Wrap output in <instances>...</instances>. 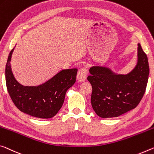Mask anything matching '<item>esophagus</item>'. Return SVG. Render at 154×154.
I'll use <instances>...</instances> for the list:
<instances>
[{
	"instance_id": "esophagus-1",
	"label": "esophagus",
	"mask_w": 154,
	"mask_h": 154,
	"mask_svg": "<svg viewBox=\"0 0 154 154\" xmlns=\"http://www.w3.org/2000/svg\"><path fill=\"white\" fill-rule=\"evenodd\" d=\"M88 75V71L86 67L82 66L78 70L77 79L80 82H84L86 79V77Z\"/></svg>"
}]
</instances>
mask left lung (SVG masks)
Listing matches in <instances>:
<instances>
[{
	"mask_svg": "<svg viewBox=\"0 0 154 154\" xmlns=\"http://www.w3.org/2000/svg\"><path fill=\"white\" fill-rule=\"evenodd\" d=\"M87 77L92 87L91 104L101 118L117 117L140 103L148 82L147 56L138 44V62L128 75H118L108 68L93 66Z\"/></svg>",
	"mask_w": 154,
	"mask_h": 154,
	"instance_id": "1",
	"label": "left lung"
}]
</instances>
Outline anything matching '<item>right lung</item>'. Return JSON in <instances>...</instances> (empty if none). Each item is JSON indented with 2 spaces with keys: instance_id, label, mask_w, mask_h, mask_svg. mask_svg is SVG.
Instances as JSON below:
<instances>
[{
  "instance_id": "1",
  "label": "right lung",
  "mask_w": 154,
  "mask_h": 154,
  "mask_svg": "<svg viewBox=\"0 0 154 154\" xmlns=\"http://www.w3.org/2000/svg\"><path fill=\"white\" fill-rule=\"evenodd\" d=\"M14 48L9 53L5 67L8 93L19 110L40 119H50L62 108L65 94L76 82L77 69L62 70L45 84L38 86H23L16 81L10 61Z\"/></svg>"
}]
</instances>
